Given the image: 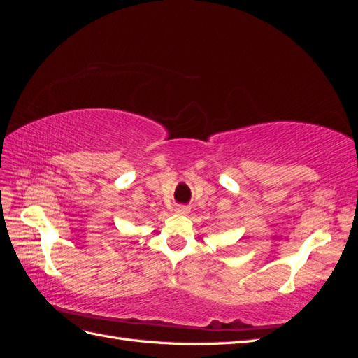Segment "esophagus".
Masks as SVG:
<instances>
[{
    "label": "esophagus",
    "mask_w": 358,
    "mask_h": 358,
    "mask_svg": "<svg viewBox=\"0 0 358 358\" xmlns=\"http://www.w3.org/2000/svg\"><path fill=\"white\" fill-rule=\"evenodd\" d=\"M175 212L179 215H187V213H189V208L188 206H176Z\"/></svg>",
    "instance_id": "1"
}]
</instances>
